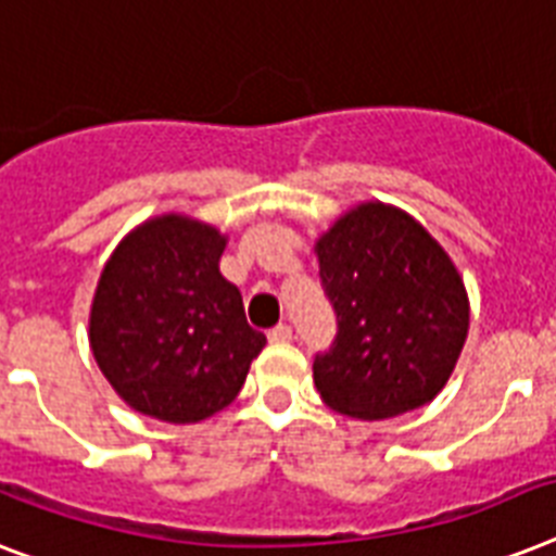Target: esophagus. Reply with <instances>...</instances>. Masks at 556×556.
<instances>
[{
  "instance_id": "1",
  "label": "esophagus",
  "mask_w": 556,
  "mask_h": 556,
  "mask_svg": "<svg viewBox=\"0 0 556 556\" xmlns=\"http://www.w3.org/2000/svg\"><path fill=\"white\" fill-rule=\"evenodd\" d=\"M293 337V328L288 323H279V325H274V328H270L268 331V340L270 342H288Z\"/></svg>"
}]
</instances>
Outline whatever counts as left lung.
<instances>
[{"instance_id":"obj_1","label":"left lung","mask_w":556,"mask_h":556,"mask_svg":"<svg viewBox=\"0 0 556 556\" xmlns=\"http://www.w3.org/2000/svg\"><path fill=\"white\" fill-rule=\"evenodd\" d=\"M337 337L314 356L325 403L388 419L434 400L468 333V296L434 237L396 207L368 202L317 242Z\"/></svg>"}]
</instances>
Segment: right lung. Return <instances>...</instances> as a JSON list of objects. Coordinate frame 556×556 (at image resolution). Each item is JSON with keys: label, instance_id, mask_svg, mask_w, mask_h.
Here are the masks:
<instances>
[{"label": "right lung", "instance_id": "add662e5", "mask_svg": "<svg viewBox=\"0 0 556 556\" xmlns=\"http://www.w3.org/2000/svg\"><path fill=\"white\" fill-rule=\"evenodd\" d=\"M225 237L188 216L151 219L108 260L90 349L116 394L148 417L200 422L233 403L265 333L219 274Z\"/></svg>", "mask_w": 556, "mask_h": 556}]
</instances>
